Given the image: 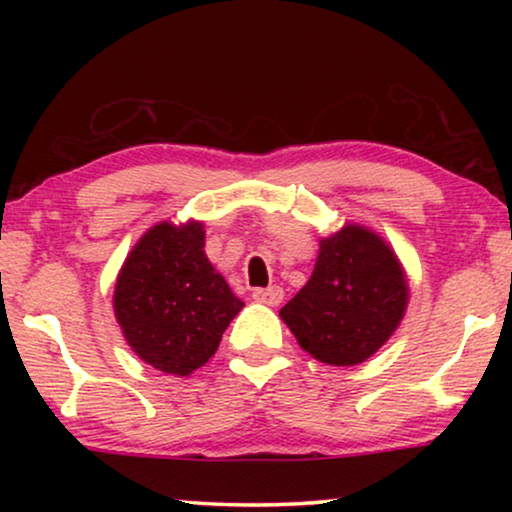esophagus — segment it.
<instances>
[{
  "label": "esophagus",
  "instance_id": "34e87169",
  "mask_svg": "<svg viewBox=\"0 0 512 512\" xmlns=\"http://www.w3.org/2000/svg\"><path fill=\"white\" fill-rule=\"evenodd\" d=\"M258 303H265V305H279L284 298V291L279 289V286H268V289H254L251 293Z\"/></svg>",
  "mask_w": 512,
  "mask_h": 512
}]
</instances>
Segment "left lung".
Wrapping results in <instances>:
<instances>
[{
  "mask_svg": "<svg viewBox=\"0 0 512 512\" xmlns=\"http://www.w3.org/2000/svg\"><path fill=\"white\" fill-rule=\"evenodd\" d=\"M408 284L394 251L361 226L321 240L317 265L282 307L298 345L328 366H356L401 324Z\"/></svg>",
  "mask_w": 512,
  "mask_h": 512,
  "instance_id": "obj_1",
  "label": "left lung"
}]
</instances>
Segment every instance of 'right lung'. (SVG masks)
I'll return each instance as SVG.
<instances>
[{"label": "right lung", "instance_id": "obj_1", "mask_svg": "<svg viewBox=\"0 0 512 512\" xmlns=\"http://www.w3.org/2000/svg\"><path fill=\"white\" fill-rule=\"evenodd\" d=\"M242 307L207 261L202 223L153 226L130 251L114 291L128 345L170 375L205 366Z\"/></svg>", "mask_w": 512, "mask_h": 512}]
</instances>
